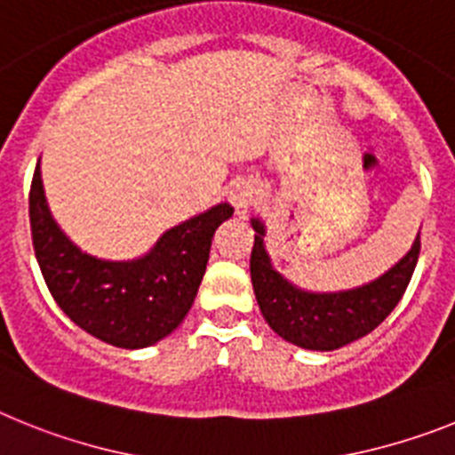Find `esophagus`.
<instances>
[{"label": "esophagus", "mask_w": 455, "mask_h": 455, "mask_svg": "<svg viewBox=\"0 0 455 455\" xmlns=\"http://www.w3.org/2000/svg\"><path fill=\"white\" fill-rule=\"evenodd\" d=\"M256 201V189L251 185H238L235 189H231V204L235 208V215L247 217L250 208Z\"/></svg>", "instance_id": "34e87169"}]
</instances>
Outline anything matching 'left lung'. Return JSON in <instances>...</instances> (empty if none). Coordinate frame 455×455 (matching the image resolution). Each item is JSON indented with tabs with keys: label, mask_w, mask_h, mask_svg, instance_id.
I'll use <instances>...</instances> for the list:
<instances>
[{
	"label": "left lung",
	"mask_w": 455,
	"mask_h": 455,
	"mask_svg": "<svg viewBox=\"0 0 455 455\" xmlns=\"http://www.w3.org/2000/svg\"><path fill=\"white\" fill-rule=\"evenodd\" d=\"M254 250L250 259L251 286L267 325L293 346L307 350H337L366 337L392 314L417 267L421 240L385 275L347 291H307L272 266L266 250V224L251 217Z\"/></svg>",
	"instance_id": "obj_1"
}]
</instances>
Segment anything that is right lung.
<instances>
[{"mask_svg":"<svg viewBox=\"0 0 455 455\" xmlns=\"http://www.w3.org/2000/svg\"><path fill=\"white\" fill-rule=\"evenodd\" d=\"M231 204L212 205L169 228L140 259L109 260L82 251L47 205L38 162L29 192L34 251L54 302L75 325L109 346L137 350L169 337L195 302L217 227Z\"/></svg>","mask_w":455,"mask_h":455,"instance_id":"1","label":"right lung"}]
</instances>
